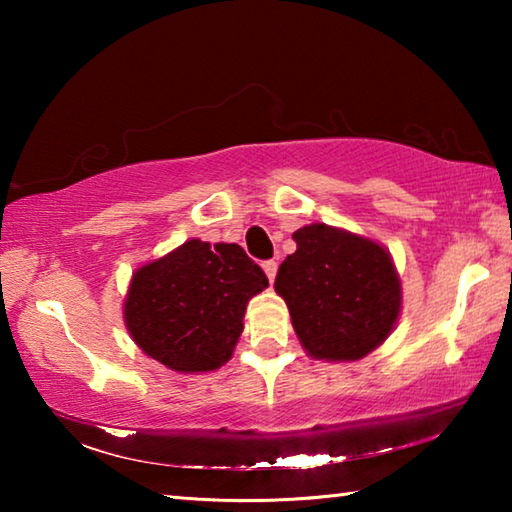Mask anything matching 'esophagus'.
Returning <instances> with one entry per match:
<instances>
[{"label": "esophagus", "instance_id": "34e87169", "mask_svg": "<svg viewBox=\"0 0 512 512\" xmlns=\"http://www.w3.org/2000/svg\"><path fill=\"white\" fill-rule=\"evenodd\" d=\"M262 268H264V273L268 277V282H273L275 280V273H277V262H275V259H266V262L262 264Z\"/></svg>", "mask_w": 512, "mask_h": 512}]
</instances>
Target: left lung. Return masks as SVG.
I'll use <instances>...</instances> for the list:
<instances>
[{
    "instance_id": "1",
    "label": "left lung",
    "mask_w": 512,
    "mask_h": 512,
    "mask_svg": "<svg viewBox=\"0 0 512 512\" xmlns=\"http://www.w3.org/2000/svg\"><path fill=\"white\" fill-rule=\"evenodd\" d=\"M296 253L280 264L275 291L314 359L357 361L391 334L402 289L391 255L375 241L311 223L293 232Z\"/></svg>"
}]
</instances>
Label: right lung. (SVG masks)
Segmentation results:
<instances>
[{
	"label": "right lung",
	"instance_id": "obj_1",
	"mask_svg": "<svg viewBox=\"0 0 512 512\" xmlns=\"http://www.w3.org/2000/svg\"><path fill=\"white\" fill-rule=\"evenodd\" d=\"M268 287L244 248L201 239L133 275L124 305L133 341L176 372L223 366L244 332L248 300Z\"/></svg>",
	"mask_w": 512,
	"mask_h": 512
}]
</instances>
